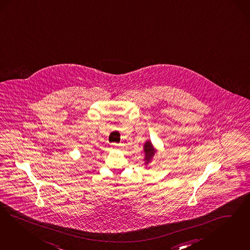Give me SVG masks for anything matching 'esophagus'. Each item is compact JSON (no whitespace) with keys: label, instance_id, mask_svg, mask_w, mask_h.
<instances>
[{"label":"esophagus","instance_id":"34e87169","mask_svg":"<svg viewBox=\"0 0 250 250\" xmlns=\"http://www.w3.org/2000/svg\"><path fill=\"white\" fill-rule=\"evenodd\" d=\"M120 146L121 145H119V144H113V147L114 148L120 147Z\"/></svg>","mask_w":250,"mask_h":250}]
</instances>
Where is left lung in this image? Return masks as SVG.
<instances>
[{
	"label": "left lung",
	"instance_id": "obj_1",
	"mask_svg": "<svg viewBox=\"0 0 250 250\" xmlns=\"http://www.w3.org/2000/svg\"><path fill=\"white\" fill-rule=\"evenodd\" d=\"M144 151H145V164L147 165L151 161L152 158L155 156L156 154V149L153 146L152 143L150 141H146V143L144 146Z\"/></svg>",
	"mask_w": 250,
	"mask_h": 250
}]
</instances>
